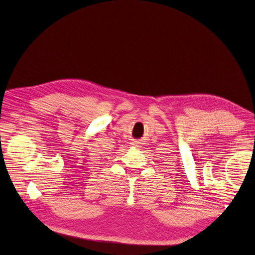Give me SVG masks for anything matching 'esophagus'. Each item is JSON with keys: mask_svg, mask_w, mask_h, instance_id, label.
<instances>
[{"mask_svg": "<svg viewBox=\"0 0 255 255\" xmlns=\"http://www.w3.org/2000/svg\"><path fill=\"white\" fill-rule=\"evenodd\" d=\"M132 144H133V145H135V146H137V148H139L140 142H139V140H133Z\"/></svg>", "mask_w": 255, "mask_h": 255, "instance_id": "obj_1", "label": "esophagus"}]
</instances>
